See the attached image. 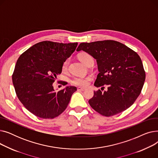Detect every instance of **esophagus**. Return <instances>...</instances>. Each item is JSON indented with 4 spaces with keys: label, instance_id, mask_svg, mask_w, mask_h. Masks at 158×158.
Instances as JSON below:
<instances>
[{
    "label": "esophagus",
    "instance_id": "esophagus-1",
    "mask_svg": "<svg viewBox=\"0 0 158 158\" xmlns=\"http://www.w3.org/2000/svg\"><path fill=\"white\" fill-rule=\"evenodd\" d=\"M86 90V88H81V87H78L77 88V91H85Z\"/></svg>",
    "mask_w": 158,
    "mask_h": 158
}]
</instances>
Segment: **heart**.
<instances>
[{
    "mask_svg": "<svg viewBox=\"0 0 158 158\" xmlns=\"http://www.w3.org/2000/svg\"><path fill=\"white\" fill-rule=\"evenodd\" d=\"M79 59L81 61L85 64L86 66L88 65L90 63L94 62L93 57L91 56L89 54L86 52H82L78 56ZM69 58H66V59L63 61L62 64V70L66 71L68 69L69 64ZM92 80V77L90 76L84 77V76H76L73 77L70 82L71 83L75 86H79V87H86L89 84L90 81Z\"/></svg>",
    "mask_w": 158,
    "mask_h": 158,
    "instance_id": "heart-1",
    "label": "heart"
}]
</instances>
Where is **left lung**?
<instances>
[{"label":"left lung","mask_w":158,"mask_h":158,"mask_svg":"<svg viewBox=\"0 0 158 158\" xmlns=\"http://www.w3.org/2000/svg\"><path fill=\"white\" fill-rule=\"evenodd\" d=\"M83 51L97 60L98 74L94 85L98 89L88 102L105 117L118 114L133 104L139 95L145 80V72L139 55L114 40L81 43L77 51Z\"/></svg>","instance_id":"8db88e82"}]
</instances>
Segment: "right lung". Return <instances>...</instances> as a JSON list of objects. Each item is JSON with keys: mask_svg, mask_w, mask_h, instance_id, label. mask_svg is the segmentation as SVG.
<instances>
[{"mask_svg": "<svg viewBox=\"0 0 158 158\" xmlns=\"http://www.w3.org/2000/svg\"><path fill=\"white\" fill-rule=\"evenodd\" d=\"M77 44L41 41L19 57L12 76L15 92L24 107L36 117L45 119L58 117L77 90L75 86H67L55 92L53 82L62 72L63 61Z\"/></svg>", "mask_w": 158, "mask_h": 158, "instance_id": "obj_1", "label": "right lung"}]
</instances>
